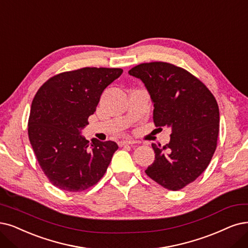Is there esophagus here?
<instances>
[{"label": "esophagus", "mask_w": 248, "mask_h": 248, "mask_svg": "<svg viewBox=\"0 0 248 248\" xmlns=\"http://www.w3.org/2000/svg\"><path fill=\"white\" fill-rule=\"evenodd\" d=\"M136 144V141L131 140V139H126V140H123L121 142H118L119 146H124V145H134Z\"/></svg>", "instance_id": "obj_1"}]
</instances>
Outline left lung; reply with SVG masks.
Segmentation results:
<instances>
[{"mask_svg":"<svg viewBox=\"0 0 248 248\" xmlns=\"http://www.w3.org/2000/svg\"><path fill=\"white\" fill-rule=\"evenodd\" d=\"M129 73L140 78L149 92L155 126L171 129L169 144H152L155 160L146 175L163 188L181 190L206 170L216 151L217 100L202 81L175 64L142 63Z\"/></svg>","mask_w":248,"mask_h":248,"instance_id":"left-lung-1","label":"left lung"}]
</instances>
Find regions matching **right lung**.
Returning a JSON list of instances; mask_svg holds the SVG:
<instances>
[{
	"label": "right lung",
	"instance_id": "1",
	"mask_svg": "<svg viewBox=\"0 0 248 248\" xmlns=\"http://www.w3.org/2000/svg\"><path fill=\"white\" fill-rule=\"evenodd\" d=\"M123 73L122 68L84 67L50 78L32 100L29 138L45 176L55 187L80 192L104 176L115 142L90 143L80 130L96 111L101 94Z\"/></svg>",
	"mask_w": 248,
	"mask_h": 248
}]
</instances>
